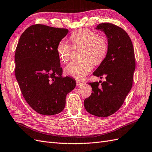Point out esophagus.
I'll return each instance as SVG.
<instances>
[{
    "label": "esophagus",
    "mask_w": 152,
    "mask_h": 152,
    "mask_svg": "<svg viewBox=\"0 0 152 152\" xmlns=\"http://www.w3.org/2000/svg\"><path fill=\"white\" fill-rule=\"evenodd\" d=\"M76 83H77V87H79V86H80L81 85H83V83H80V82H79V81H76Z\"/></svg>",
    "instance_id": "obj_1"
}]
</instances>
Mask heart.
Wrapping results in <instances>:
<instances>
[{
  "label": "heart",
  "mask_w": 152,
  "mask_h": 152,
  "mask_svg": "<svg viewBox=\"0 0 152 152\" xmlns=\"http://www.w3.org/2000/svg\"><path fill=\"white\" fill-rule=\"evenodd\" d=\"M74 47L84 48V60L72 62L64 68L65 74L78 80H81L91 72L93 63L99 64L103 61L108 50V43L104 37L99 36L96 32L87 28L78 30L70 36ZM72 47L68 43L61 41L57 47V54L61 61L66 63L71 56Z\"/></svg>",
  "instance_id": "1"
}]
</instances>
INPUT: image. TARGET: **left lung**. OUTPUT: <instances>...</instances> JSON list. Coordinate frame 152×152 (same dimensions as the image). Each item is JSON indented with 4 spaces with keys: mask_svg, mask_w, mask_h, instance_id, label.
<instances>
[{
    "mask_svg": "<svg viewBox=\"0 0 152 152\" xmlns=\"http://www.w3.org/2000/svg\"><path fill=\"white\" fill-rule=\"evenodd\" d=\"M96 29L104 32L107 38L108 50L105 59L93 75L106 80L89 83L91 95L86 98L84 107L98 117L112 115L121 107L132 86L136 68L134 50L130 37L120 27L103 23Z\"/></svg>",
    "mask_w": 152,
    "mask_h": 152,
    "instance_id": "1",
    "label": "left lung"
}]
</instances>
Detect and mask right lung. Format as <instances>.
<instances>
[{
  "instance_id": "obj_1",
  "label": "right lung",
  "mask_w": 152,
  "mask_h": 152,
  "mask_svg": "<svg viewBox=\"0 0 152 152\" xmlns=\"http://www.w3.org/2000/svg\"><path fill=\"white\" fill-rule=\"evenodd\" d=\"M68 31L36 24L23 32L16 48V79L28 104L43 115L62 111L67 94L76 86L74 79L62 75L57 52Z\"/></svg>"
}]
</instances>
